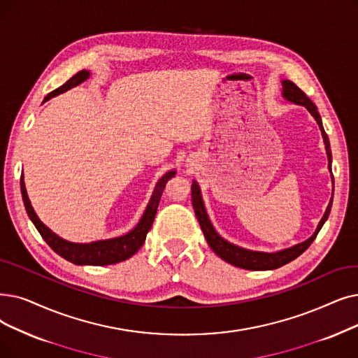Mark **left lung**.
Returning a JSON list of instances; mask_svg holds the SVG:
<instances>
[{"mask_svg": "<svg viewBox=\"0 0 358 358\" xmlns=\"http://www.w3.org/2000/svg\"><path fill=\"white\" fill-rule=\"evenodd\" d=\"M282 96L289 102L306 106L307 111L315 117L316 122L319 124L322 136H323L326 155H328V161H329L328 168L332 173V168H331L332 152H331L329 138H328V134H326L324 130H323L322 118L317 113L316 105L306 96V93L297 85H294L291 80H282ZM332 180H334V176H332ZM192 201H193L194 213L197 216L200 228H201V231H203L205 238H206L208 244L210 245L212 250L217 256H220L222 260L231 263V265H234V266L241 268V269H248V271L276 269V268H281V266L287 265V263H289L291 260L297 259L301 253H304L307 250L308 245L315 241L316 236L319 234L320 228L323 227L326 220H328V216L331 213V208H332V199H331L329 205H328V208H326V212H324L323 217L320 220V222H319V225L315 231V234L310 237L308 240H306L300 244H295L289 248H284V250L275 252V253H265V252L247 250V248H243V247L232 244V243L227 241L225 238H222L220 234H217V232L213 228V225H212V222H210V220H209L208 213H206V209H205V205H203V199H201V193H200V187H199V184L196 181H193V184H192Z\"/></svg>", "mask_w": 358, "mask_h": 358, "instance_id": "obj_1", "label": "left lung"}]
</instances>
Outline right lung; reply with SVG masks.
I'll list each match as a JSON object with an SVG mask.
<instances>
[{"mask_svg": "<svg viewBox=\"0 0 358 358\" xmlns=\"http://www.w3.org/2000/svg\"><path fill=\"white\" fill-rule=\"evenodd\" d=\"M90 73L86 70H82L77 74H74L70 80H67L63 86H59L54 92L48 93V96L45 98L43 102L48 99L59 95L77 85L83 83L86 79H89ZM176 176V171H169L166 173L157 184V187L153 190V194L149 200V205L142 216V220L138 221V224L130 231L127 234H124L117 238H110V240H101V241H93L87 244H80V243H70L67 240H63L58 237L57 234L41 222L38 215L35 213L32 205H30V200L27 197L26 192V185L23 181V174L20 178V189H22V197H23V203L26 208V212L30 217V221L34 222L36 229L39 231V234L42 238L46 241L52 250L59 255L61 257H64L66 260L74 263V265H93V266H105V265H114V263L127 260L131 257L138 248H141L146 240L148 232L153 224L155 215H157L161 196L164 193V189L166 182Z\"/></svg>", "mask_w": 358, "mask_h": 358, "instance_id": "add662e5", "label": "right lung"}]
</instances>
